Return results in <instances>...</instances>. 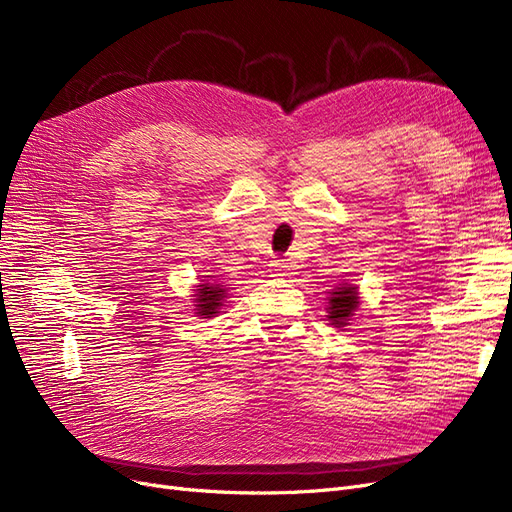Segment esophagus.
I'll return each mask as SVG.
<instances>
[{
    "label": "esophagus",
    "instance_id": "esophagus-1",
    "mask_svg": "<svg viewBox=\"0 0 512 512\" xmlns=\"http://www.w3.org/2000/svg\"><path fill=\"white\" fill-rule=\"evenodd\" d=\"M269 267H271V273L277 277V275H286L292 265L286 258H275V260H271Z\"/></svg>",
    "mask_w": 512,
    "mask_h": 512
}]
</instances>
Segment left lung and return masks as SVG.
<instances>
[{"instance_id": "obj_1", "label": "left lung", "mask_w": 512, "mask_h": 512, "mask_svg": "<svg viewBox=\"0 0 512 512\" xmlns=\"http://www.w3.org/2000/svg\"><path fill=\"white\" fill-rule=\"evenodd\" d=\"M356 305H359V301H356L354 286L337 288L335 292H331V299H329V320L335 324V327H344L346 320H350Z\"/></svg>"}]
</instances>
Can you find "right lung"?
<instances>
[{"mask_svg":"<svg viewBox=\"0 0 512 512\" xmlns=\"http://www.w3.org/2000/svg\"><path fill=\"white\" fill-rule=\"evenodd\" d=\"M226 297V290L220 284H200L196 292V314L203 318H209L218 314V307L222 305V299Z\"/></svg>","mask_w":512,"mask_h":512,"instance_id":"add662e5","label":"right lung"}]
</instances>
